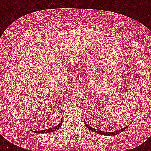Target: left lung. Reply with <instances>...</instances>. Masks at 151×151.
I'll return each mask as SVG.
<instances>
[{
  "mask_svg": "<svg viewBox=\"0 0 151 151\" xmlns=\"http://www.w3.org/2000/svg\"><path fill=\"white\" fill-rule=\"evenodd\" d=\"M85 124L86 125V127L88 128V130H91V131L94 132H96L98 134H100V135H103V136H115V135H117V134H119L120 132H122L124 130V129H126L127 127H124V129H121V130H118V131H116V132H104V131H102V130H99V129H93L92 128L91 126H88L85 122Z\"/></svg>",
  "mask_w": 151,
  "mask_h": 151,
  "instance_id": "left-lung-1",
  "label": "left lung"
}]
</instances>
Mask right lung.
Here are the masks:
<instances>
[{"mask_svg":"<svg viewBox=\"0 0 151 151\" xmlns=\"http://www.w3.org/2000/svg\"><path fill=\"white\" fill-rule=\"evenodd\" d=\"M62 123H63V122L61 121V122H60L59 124H57L56 126L52 127V128H51V129H44V130H41V131H34V132H35L36 133H48V132H52L53 131H56V130H58V129L61 127Z\"/></svg>","mask_w":151,"mask_h":151,"instance_id":"add662e5","label":"right lung"}]
</instances>
